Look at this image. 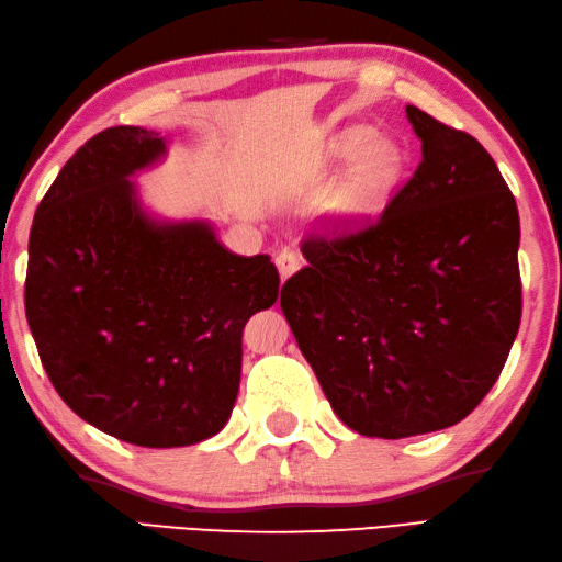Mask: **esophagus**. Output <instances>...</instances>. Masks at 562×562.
<instances>
[{
    "label": "esophagus",
    "instance_id": "1",
    "mask_svg": "<svg viewBox=\"0 0 562 562\" xmlns=\"http://www.w3.org/2000/svg\"><path fill=\"white\" fill-rule=\"evenodd\" d=\"M273 261H277V269H279V273H281V279L285 281L291 277V273H295L301 269V259L295 257L293 251H279L277 257H273Z\"/></svg>",
    "mask_w": 562,
    "mask_h": 562
}]
</instances>
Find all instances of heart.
Instances as JSON below:
<instances>
[{
    "instance_id": "1",
    "label": "heart",
    "mask_w": 562,
    "mask_h": 562,
    "mask_svg": "<svg viewBox=\"0 0 562 562\" xmlns=\"http://www.w3.org/2000/svg\"><path fill=\"white\" fill-rule=\"evenodd\" d=\"M337 161H352L335 195V213L345 220H369L384 210L404 183L406 154L396 142L374 136L372 126L355 124L330 144Z\"/></svg>"
}]
</instances>
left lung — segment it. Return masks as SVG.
<instances>
[{
    "instance_id": "8db88e82",
    "label": "left lung",
    "mask_w": 562,
    "mask_h": 562,
    "mask_svg": "<svg viewBox=\"0 0 562 562\" xmlns=\"http://www.w3.org/2000/svg\"><path fill=\"white\" fill-rule=\"evenodd\" d=\"M423 158L376 222L303 239L281 311L359 436L450 428L499 379L521 323L518 210L474 136L408 104Z\"/></svg>"
}]
</instances>
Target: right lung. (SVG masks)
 I'll list each match as a JSON object with an SVG mask.
<instances>
[{
    "label": "right lung",
    "mask_w": 562,
    "mask_h": 562,
    "mask_svg": "<svg viewBox=\"0 0 562 562\" xmlns=\"http://www.w3.org/2000/svg\"><path fill=\"white\" fill-rule=\"evenodd\" d=\"M166 154L112 126L68 158L29 237L26 321L60 398L142 448L213 438L235 408L241 330L279 299L267 254L237 257L205 220L161 222L130 178Z\"/></svg>",
    "instance_id": "add662e5"
}]
</instances>
